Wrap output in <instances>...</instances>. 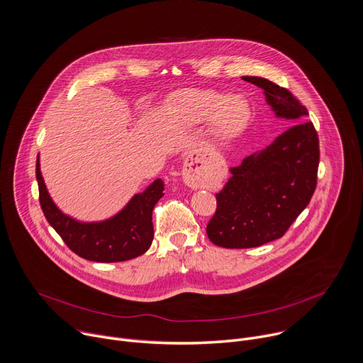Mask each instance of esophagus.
Masks as SVG:
<instances>
[{
    "label": "esophagus",
    "mask_w": 363,
    "mask_h": 363,
    "mask_svg": "<svg viewBox=\"0 0 363 363\" xmlns=\"http://www.w3.org/2000/svg\"><path fill=\"white\" fill-rule=\"evenodd\" d=\"M182 178L185 181V184L192 188V189H198V188H202L203 185V181L201 178V175H198L195 171H192L191 168H184L182 171Z\"/></svg>",
    "instance_id": "esophagus-1"
}]
</instances>
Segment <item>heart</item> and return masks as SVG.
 I'll use <instances>...</instances> for the list:
<instances>
[{
    "mask_svg": "<svg viewBox=\"0 0 363 363\" xmlns=\"http://www.w3.org/2000/svg\"><path fill=\"white\" fill-rule=\"evenodd\" d=\"M182 113L189 124L209 123L220 138H228L242 130L250 116L248 104L238 96L216 91L196 89L188 92L181 104Z\"/></svg>",
    "mask_w": 363,
    "mask_h": 363,
    "instance_id": "obj_1",
    "label": "heart"
}]
</instances>
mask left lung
Instances as JSON below:
<instances>
[{
	"label": "left lung",
	"mask_w": 363,
	"mask_h": 363,
	"mask_svg": "<svg viewBox=\"0 0 363 363\" xmlns=\"http://www.w3.org/2000/svg\"><path fill=\"white\" fill-rule=\"evenodd\" d=\"M264 89L277 116L294 125L265 150L230 168L206 225L211 242L229 250L255 248L279 239L308 206L318 178L319 138L308 109L285 88L261 77H242Z\"/></svg>",
	"instance_id": "obj_1"
}]
</instances>
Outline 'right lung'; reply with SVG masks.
<instances>
[{"label": "right lung", "instance_id": "right-lung-1", "mask_svg": "<svg viewBox=\"0 0 363 363\" xmlns=\"http://www.w3.org/2000/svg\"><path fill=\"white\" fill-rule=\"evenodd\" d=\"M35 175L41 209L65 245L78 257L94 262H123L148 251L154 239L152 209L164 196L162 179H155L137 194L115 216L102 222H79L62 213L52 202L44 184L40 160Z\"/></svg>", "mask_w": 363, "mask_h": 363}]
</instances>
